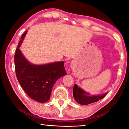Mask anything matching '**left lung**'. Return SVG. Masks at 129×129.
Returning <instances> with one entry per match:
<instances>
[{"mask_svg": "<svg viewBox=\"0 0 129 129\" xmlns=\"http://www.w3.org/2000/svg\"><path fill=\"white\" fill-rule=\"evenodd\" d=\"M107 93L97 94V95H91L90 93L85 91L80 87H78L76 84H75L73 89V95L75 100L77 103L81 105H87L97 102L103 99L107 94Z\"/></svg>", "mask_w": 129, "mask_h": 129, "instance_id": "1", "label": "left lung"}]
</instances>
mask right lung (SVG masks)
<instances>
[{
    "label": "right lung",
    "mask_w": 129,
    "mask_h": 129,
    "mask_svg": "<svg viewBox=\"0 0 129 129\" xmlns=\"http://www.w3.org/2000/svg\"><path fill=\"white\" fill-rule=\"evenodd\" d=\"M28 30L22 34L14 55L15 70L21 86L29 97L39 103L50 98L53 86L57 80L67 74L64 61L35 65L26 59L20 47Z\"/></svg>",
    "instance_id": "add662e5"
}]
</instances>
